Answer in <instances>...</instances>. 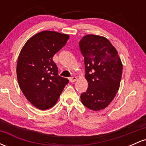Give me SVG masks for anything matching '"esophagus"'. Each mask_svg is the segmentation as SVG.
I'll return each mask as SVG.
<instances>
[{
	"label": "esophagus",
	"mask_w": 146,
	"mask_h": 146,
	"mask_svg": "<svg viewBox=\"0 0 146 146\" xmlns=\"http://www.w3.org/2000/svg\"><path fill=\"white\" fill-rule=\"evenodd\" d=\"M77 80H78V78H77V77H75V76L71 77V78L69 79V80L71 82H75Z\"/></svg>",
	"instance_id": "obj_1"
}]
</instances>
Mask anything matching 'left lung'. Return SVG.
<instances>
[{
	"label": "left lung",
	"mask_w": 146,
	"mask_h": 146,
	"mask_svg": "<svg viewBox=\"0 0 146 146\" xmlns=\"http://www.w3.org/2000/svg\"><path fill=\"white\" fill-rule=\"evenodd\" d=\"M80 47L84 57L88 86L80 97L82 103L99 111L106 108L118 92L123 69L121 60L115 46L104 36H84L80 40Z\"/></svg>",
	"instance_id": "1"
}]
</instances>
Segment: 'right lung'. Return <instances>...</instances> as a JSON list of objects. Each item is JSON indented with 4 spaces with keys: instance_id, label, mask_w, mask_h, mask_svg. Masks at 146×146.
Wrapping results in <instances>:
<instances>
[{
    "instance_id": "1",
    "label": "right lung",
    "mask_w": 146,
    "mask_h": 146,
    "mask_svg": "<svg viewBox=\"0 0 146 146\" xmlns=\"http://www.w3.org/2000/svg\"><path fill=\"white\" fill-rule=\"evenodd\" d=\"M68 38V34L43 31L31 37L20 52L16 66L18 84L27 100L38 109L53 107L69 82L58 75L53 61Z\"/></svg>"
}]
</instances>
